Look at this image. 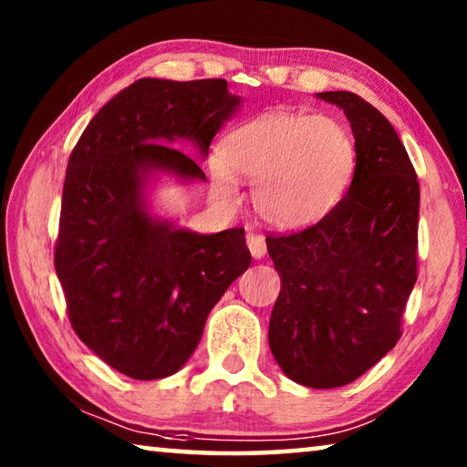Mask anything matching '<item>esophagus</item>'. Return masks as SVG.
Wrapping results in <instances>:
<instances>
[{"label": "esophagus", "mask_w": 467, "mask_h": 467, "mask_svg": "<svg viewBox=\"0 0 467 467\" xmlns=\"http://www.w3.org/2000/svg\"><path fill=\"white\" fill-rule=\"evenodd\" d=\"M247 244H249V251H251V255H253V259H262L264 255H265V239H264V234H253V233H249L247 234Z\"/></svg>", "instance_id": "obj_1"}]
</instances>
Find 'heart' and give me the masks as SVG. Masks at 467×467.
Segmentation results:
<instances>
[{"label": "heart", "mask_w": 467, "mask_h": 467, "mask_svg": "<svg viewBox=\"0 0 467 467\" xmlns=\"http://www.w3.org/2000/svg\"><path fill=\"white\" fill-rule=\"evenodd\" d=\"M210 175L223 203L236 202V179L253 181L251 203L267 226L303 231L342 200L357 171V141L327 115L267 110L228 130Z\"/></svg>", "instance_id": "b5f03b06"}]
</instances>
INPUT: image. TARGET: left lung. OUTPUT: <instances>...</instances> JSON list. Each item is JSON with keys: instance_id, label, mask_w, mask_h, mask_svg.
<instances>
[{"instance_id": "1", "label": "left lung", "mask_w": 467, "mask_h": 467, "mask_svg": "<svg viewBox=\"0 0 467 467\" xmlns=\"http://www.w3.org/2000/svg\"><path fill=\"white\" fill-rule=\"evenodd\" d=\"M317 99L350 121L357 171L317 224L265 239L282 280L267 339L288 379L331 389L365 375L400 339L416 284L420 187L383 113L354 92Z\"/></svg>"}]
</instances>
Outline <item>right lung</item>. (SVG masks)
I'll list each match as a JSON object with an SVG mask.
<instances>
[{
	"instance_id": "add662e5",
	"label": "right lung",
	"mask_w": 467,
	"mask_h": 467,
	"mask_svg": "<svg viewBox=\"0 0 467 467\" xmlns=\"http://www.w3.org/2000/svg\"><path fill=\"white\" fill-rule=\"evenodd\" d=\"M243 105L226 80L140 78L92 117L67 162L55 272L78 337L140 381L175 375L205 319L247 270L243 228L195 233L154 210V187L205 181V158Z\"/></svg>"
}]
</instances>
